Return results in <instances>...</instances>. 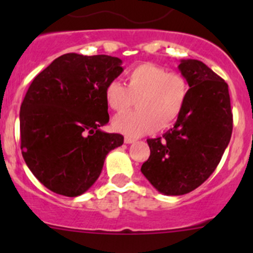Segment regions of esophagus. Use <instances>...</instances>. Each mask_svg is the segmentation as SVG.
Returning a JSON list of instances; mask_svg holds the SVG:
<instances>
[{
    "instance_id": "1",
    "label": "esophagus",
    "mask_w": 253,
    "mask_h": 253,
    "mask_svg": "<svg viewBox=\"0 0 253 253\" xmlns=\"http://www.w3.org/2000/svg\"><path fill=\"white\" fill-rule=\"evenodd\" d=\"M133 142H136V139L132 138V137H128V136L125 137V143H127V144H131V143Z\"/></svg>"
}]
</instances>
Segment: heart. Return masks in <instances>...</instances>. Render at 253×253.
Masks as SVG:
<instances>
[{
  "label": "heart",
  "mask_w": 253,
  "mask_h": 253,
  "mask_svg": "<svg viewBox=\"0 0 253 253\" xmlns=\"http://www.w3.org/2000/svg\"><path fill=\"white\" fill-rule=\"evenodd\" d=\"M125 78L126 85L119 81L106 84V104L114 111L124 112L137 99L138 111L115 117L114 129L129 137H141L159 128H169L177 121L187 98V84L180 73L143 62L128 68Z\"/></svg>",
  "instance_id": "b5f03b06"
}]
</instances>
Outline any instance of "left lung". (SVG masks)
<instances>
[{
	"mask_svg": "<svg viewBox=\"0 0 253 253\" xmlns=\"http://www.w3.org/2000/svg\"><path fill=\"white\" fill-rule=\"evenodd\" d=\"M187 81L185 108L172 128L147 139L150 155L141 171L159 192H191L214 172L233 132L228 84L198 60H181Z\"/></svg>",
	"mask_w": 253,
	"mask_h": 253,
	"instance_id": "obj_1",
	"label": "left lung"
}]
</instances>
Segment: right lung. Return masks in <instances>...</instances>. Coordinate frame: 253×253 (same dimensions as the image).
I'll list each match as a JSON object with an SVG mask.
<instances>
[{"instance_id":"1","label":"right lung","mask_w":253,"mask_h":253,"mask_svg":"<svg viewBox=\"0 0 253 253\" xmlns=\"http://www.w3.org/2000/svg\"><path fill=\"white\" fill-rule=\"evenodd\" d=\"M108 55L66 53L28 88L20 105V149L35 177L52 192L77 197L98 180L124 136L100 129L109 122L104 89L122 73Z\"/></svg>"}]
</instances>
